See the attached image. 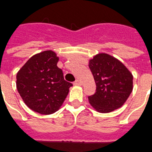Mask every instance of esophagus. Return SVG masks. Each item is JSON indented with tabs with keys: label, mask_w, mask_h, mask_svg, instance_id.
Masks as SVG:
<instances>
[{
	"label": "esophagus",
	"mask_w": 152,
	"mask_h": 152,
	"mask_svg": "<svg viewBox=\"0 0 152 152\" xmlns=\"http://www.w3.org/2000/svg\"><path fill=\"white\" fill-rule=\"evenodd\" d=\"M74 85H75V86H81L82 85V82L79 79H76L75 82H74Z\"/></svg>",
	"instance_id": "1"
}]
</instances>
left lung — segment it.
Masks as SVG:
<instances>
[{"label":"left lung","mask_w":152,"mask_h":152,"mask_svg":"<svg viewBox=\"0 0 152 152\" xmlns=\"http://www.w3.org/2000/svg\"><path fill=\"white\" fill-rule=\"evenodd\" d=\"M89 67L96 83V92L89 96V104L99 113L121 108L133 89V76L121 61L101 53L89 60Z\"/></svg>","instance_id":"left-lung-1"}]
</instances>
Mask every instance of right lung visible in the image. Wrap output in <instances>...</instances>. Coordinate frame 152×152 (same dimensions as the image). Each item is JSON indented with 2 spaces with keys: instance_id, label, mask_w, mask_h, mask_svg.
Wrapping results in <instances>:
<instances>
[{
  "instance_id": "obj_1",
  "label": "right lung",
  "mask_w": 152,
  "mask_h": 152,
  "mask_svg": "<svg viewBox=\"0 0 152 152\" xmlns=\"http://www.w3.org/2000/svg\"><path fill=\"white\" fill-rule=\"evenodd\" d=\"M58 57L52 50L33 55L16 75V88L26 105L44 115L58 111L72 83L66 82L57 66Z\"/></svg>"
}]
</instances>
